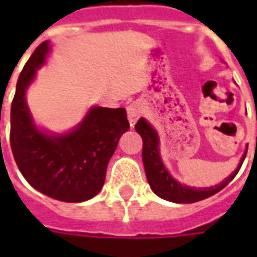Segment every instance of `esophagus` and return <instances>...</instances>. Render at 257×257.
Listing matches in <instances>:
<instances>
[{
    "instance_id": "1",
    "label": "esophagus",
    "mask_w": 257,
    "mask_h": 257,
    "mask_svg": "<svg viewBox=\"0 0 257 257\" xmlns=\"http://www.w3.org/2000/svg\"><path fill=\"white\" fill-rule=\"evenodd\" d=\"M126 111H128V119L131 125H135L136 121L139 119L140 114H142V108L138 103H131L128 107H126Z\"/></svg>"
}]
</instances>
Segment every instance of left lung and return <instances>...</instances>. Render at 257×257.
<instances>
[{"instance_id": "obj_1", "label": "left lung", "mask_w": 257, "mask_h": 257, "mask_svg": "<svg viewBox=\"0 0 257 257\" xmlns=\"http://www.w3.org/2000/svg\"><path fill=\"white\" fill-rule=\"evenodd\" d=\"M135 129L143 139L142 157H143L146 176H147L151 190L162 199L176 202V204H193V202H197L201 199L209 198L212 195H215L216 193H219L221 189H224L227 184L235 178V175L238 173L245 157H246V151H248V147H246L241 161L238 164L237 169L230 176H227L221 183H219L217 186H212V187L195 189V187H189L186 184L179 183L178 180H175L171 176V173L168 172V169L161 160V156H160L158 134H157L156 129L146 121V118H140L138 123L135 125Z\"/></svg>"}]
</instances>
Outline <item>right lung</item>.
Listing matches in <instances>:
<instances>
[{
    "instance_id": "1",
    "label": "right lung",
    "mask_w": 257,
    "mask_h": 257,
    "mask_svg": "<svg viewBox=\"0 0 257 257\" xmlns=\"http://www.w3.org/2000/svg\"><path fill=\"white\" fill-rule=\"evenodd\" d=\"M49 51V41L38 45L20 73L11 106V147L19 171L34 189L63 202H82L104 184L108 161L129 129L126 110L92 107L66 134L38 128L26 92Z\"/></svg>"
}]
</instances>
